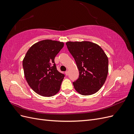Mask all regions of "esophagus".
<instances>
[{
    "label": "esophagus",
    "mask_w": 134,
    "mask_h": 134,
    "mask_svg": "<svg viewBox=\"0 0 134 134\" xmlns=\"http://www.w3.org/2000/svg\"><path fill=\"white\" fill-rule=\"evenodd\" d=\"M65 73L66 75H68L69 74V71H66L65 72Z\"/></svg>",
    "instance_id": "1"
}]
</instances>
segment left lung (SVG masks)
Segmentation results:
<instances>
[{
    "label": "left lung",
    "mask_w": 134,
    "mask_h": 134,
    "mask_svg": "<svg viewBox=\"0 0 134 134\" xmlns=\"http://www.w3.org/2000/svg\"><path fill=\"white\" fill-rule=\"evenodd\" d=\"M79 71L78 79L72 82L80 94H94L103 86L108 72V59L99 45L90 41L66 43Z\"/></svg>",
    "instance_id": "obj_1"
}]
</instances>
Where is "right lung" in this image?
<instances>
[{
	"label": "right lung",
	"mask_w": 134,
	"mask_h": 134,
	"mask_svg": "<svg viewBox=\"0 0 134 134\" xmlns=\"http://www.w3.org/2000/svg\"><path fill=\"white\" fill-rule=\"evenodd\" d=\"M64 44L60 41L42 40L33 44L23 59L26 79L39 95L51 97L60 90L65 75L57 70L54 59Z\"/></svg>",
	"instance_id": "obj_1"
}]
</instances>
